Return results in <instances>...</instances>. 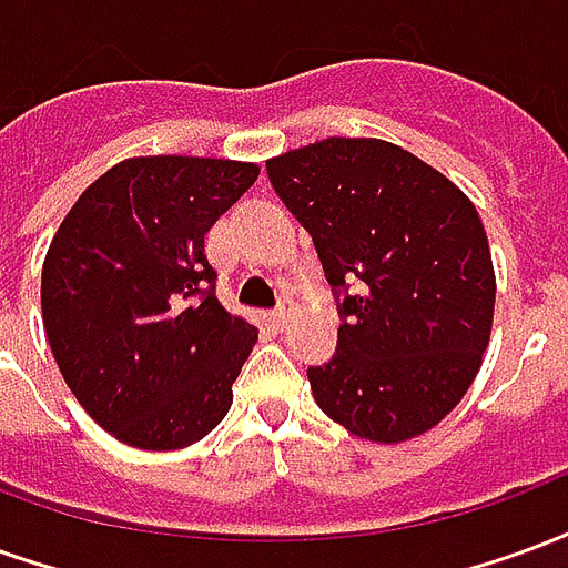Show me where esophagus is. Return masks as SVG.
Segmentation results:
<instances>
[{"mask_svg":"<svg viewBox=\"0 0 568 568\" xmlns=\"http://www.w3.org/2000/svg\"><path fill=\"white\" fill-rule=\"evenodd\" d=\"M271 322H273V328H280V332H283L285 325H288V310H285V307L273 310Z\"/></svg>","mask_w":568,"mask_h":568,"instance_id":"obj_1","label":"esophagus"}]
</instances>
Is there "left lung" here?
<instances>
[{"mask_svg": "<svg viewBox=\"0 0 568 568\" xmlns=\"http://www.w3.org/2000/svg\"><path fill=\"white\" fill-rule=\"evenodd\" d=\"M337 295V353L310 368L322 414L402 444L463 402L493 332L496 273L475 203L402 145L328 136L267 161Z\"/></svg>", "mask_w": 568, "mask_h": 568, "instance_id": "1", "label": "left lung"}]
</instances>
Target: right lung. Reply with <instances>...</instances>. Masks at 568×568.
<instances>
[{"label":"right lung","mask_w":568,"mask_h":568,"mask_svg":"<svg viewBox=\"0 0 568 568\" xmlns=\"http://www.w3.org/2000/svg\"><path fill=\"white\" fill-rule=\"evenodd\" d=\"M258 163L128 158L67 212L42 267V320L63 381L97 426L182 450L219 426L258 328L215 297L206 234Z\"/></svg>","instance_id":"add662e5"}]
</instances>
